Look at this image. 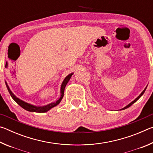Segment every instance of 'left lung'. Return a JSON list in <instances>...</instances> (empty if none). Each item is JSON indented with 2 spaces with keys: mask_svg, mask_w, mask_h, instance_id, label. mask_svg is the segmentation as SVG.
Listing matches in <instances>:
<instances>
[{
  "mask_svg": "<svg viewBox=\"0 0 153 153\" xmlns=\"http://www.w3.org/2000/svg\"><path fill=\"white\" fill-rule=\"evenodd\" d=\"M146 88H147V86H146V88H144V90H143V91H142V92H141V94H140V95L138 96V97H137L136 98H135V99H134V100H133V101H132V102H131L130 103H129V104H128V105H127V106H126V107H123V108H121V109H120V110H124V109H126V108H128V107H130V106H131V105H132L134 104V102H136L137 101V100H138L139 99V98H140V97H142V95H143V94H144V92H145V90H146Z\"/></svg>",
  "mask_w": 153,
  "mask_h": 153,
  "instance_id": "obj_1",
  "label": "left lung"
}]
</instances>
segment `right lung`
I'll return each instance as SVG.
<instances>
[{
	"label": "right lung",
	"instance_id": "right-lung-1",
	"mask_svg": "<svg viewBox=\"0 0 153 153\" xmlns=\"http://www.w3.org/2000/svg\"><path fill=\"white\" fill-rule=\"evenodd\" d=\"M74 74V73H71L70 74H69L68 76H66L65 78L64 79V80L62 82L61 84V95H60V97L58 98V100H56L55 102H51L50 104L48 105H46L45 106H36V105H33L32 104H30V103L26 102L24 101V100L19 99V98H17L16 96H15L13 93L12 92V91L11 90H10L9 87L8 86V84H7V82L5 81V84H6V86L7 88V90H8V91L9 92L10 95H11V97H12L13 99L15 102H16L18 105H19L20 107H22L23 108H24L27 111H30V112H36V113H45V112H47L48 111H49L50 109H51L52 108L55 107V106L58 105L60 102L61 101L62 98L63 97V94H64V90L65 88V86L67 83L69 81V79L72 76V75Z\"/></svg>",
	"mask_w": 153,
	"mask_h": 153
}]
</instances>
